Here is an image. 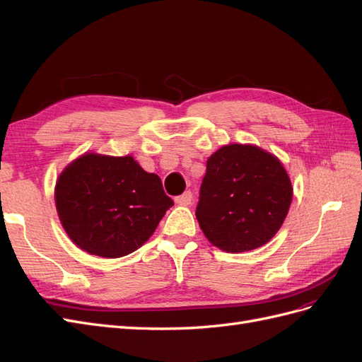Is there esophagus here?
<instances>
[{"label": "esophagus", "mask_w": 362, "mask_h": 362, "mask_svg": "<svg viewBox=\"0 0 362 362\" xmlns=\"http://www.w3.org/2000/svg\"><path fill=\"white\" fill-rule=\"evenodd\" d=\"M193 201V194L192 192H184L181 196H178V198H175V202H177L178 205L181 206H187L190 205Z\"/></svg>", "instance_id": "1"}]
</instances>
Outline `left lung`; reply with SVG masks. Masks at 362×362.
I'll return each instance as SVG.
<instances>
[{
	"label": "left lung",
	"instance_id": "1",
	"mask_svg": "<svg viewBox=\"0 0 362 362\" xmlns=\"http://www.w3.org/2000/svg\"><path fill=\"white\" fill-rule=\"evenodd\" d=\"M291 199V181L278 157L255 145L231 144L206 160L196 218L208 242L238 254L275 237Z\"/></svg>",
	"mask_w": 362,
	"mask_h": 362
}]
</instances>
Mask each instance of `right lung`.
I'll list each match as a JSON object with an SVG mask.
<instances>
[{"label":"right lung","mask_w":362,"mask_h":362,"mask_svg":"<svg viewBox=\"0 0 362 362\" xmlns=\"http://www.w3.org/2000/svg\"><path fill=\"white\" fill-rule=\"evenodd\" d=\"M57 214L72 242L103 258L125 257L144 246L173 205L158 175L131 157L86 152L56 182Z\"/></svg>","instance_id":"obj_1"}]
</instances>
